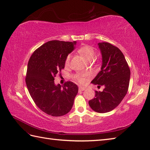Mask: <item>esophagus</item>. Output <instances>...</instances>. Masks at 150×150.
<instances>
[{"label":"esophagus","mask_w":150,"mask_h":150,"mask_svg":"<svg viewBox=\"0 0 150 150\" xmlns=\"http://www.w3.org/2000/svg\"><path fill=\"white\" fill-rule=\"evenodd\" d=\"M79 91H84V90L86 89V87H84V86H79Z\"/></svg>","instance_id":"obj_1"}]
</instances>
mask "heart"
<instances>
[{
    "mask_svg": "<svg viewBox=\"0 0 150 150\" xmlns=\"http://www.w3.org/2000/svg\"><path fill=\"white\" fill-rule=\"evenodd\" d=\"M78 52L81 55H82L88 62L92 61L94 58L95 54H96V52H95L94 49L88 45L81 47L79 48ZM71 54H68L66 59H65V65H66V66H69L71 62ZM74 79L77 82L80 83H84L86 81V79L84 77V75L80 73H77L74 75Z\"/></svg>",
    "mask_w": 150,
    "mask_h": 150,
    "instance_id": "1",
    "label": "heart"
}]
</instances>
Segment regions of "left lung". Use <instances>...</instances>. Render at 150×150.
<instances>
[{
	"mask_svg": "<svg viewBox=\"0 0 150 150\" xmlns=\"http://www.w3.org/2000/svg\"><path fill=\"white\" fill-rule=\"evenodd\" d=\"M102 53L101 71L92 83L104 86L102 92L95 91V97L88 102L98 113H107L117 107L128 92L130 71L122 52L109 42H99Z\"/></svg>",
	"mask_w": 150,
	"mask_h": 150,
	"instance_id": "1",
	"label": "left lung"
}]
</instances>
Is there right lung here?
Here are the masks:
<instances>
[{
    "instance_id": "add662e5",
    "label": "right lung",
    "mask_w": 150,
    "mask_h": 150,
    "mask_svg": "<svg viewBox=\"0 0 150 150\" xmlns=\"http://www.w3.org/2000/svg\"><path fill=\"white\" fill-rule=\"evenodd\" d=\"M76 41L50 40L34 51L28 62L25 83L35 104L43 112L59 117L69 112L78 93L77 84L67 81L56 85L54 77L65 67Z\"/></svg>"
}]
</instances>
